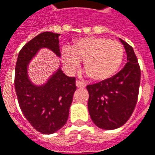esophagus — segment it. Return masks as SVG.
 Returning <instances> with one entry per match:
<instances>
[{
	"label": "esophagus",
	"instance_id": "esophagus-1",
	"mask_svg": "<svg viewBox=\"0 0 155 155\" xmlns=\"http://www.w3.org/2000/svg\"><path fill=\"white\" fill-rule=\"evenodd\" d=\"M75 85H76V86H77L78 88H84V87H86V86L84 82L79 81H77L75 82Z\"/></svg>",
	"mask_w": 155,
	"mask_h": 155
}]
</instances>
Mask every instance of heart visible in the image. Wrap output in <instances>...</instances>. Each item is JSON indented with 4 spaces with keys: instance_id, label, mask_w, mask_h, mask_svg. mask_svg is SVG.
I'll list each match as a JSON object with an SVG mask.
<instances>
[{
    "instance_id": "b5f03b06",
    "label": "heart",
    "mask_w": 155,
    "mask_h": 155,
    "mask_svg": "<svg viewBox=\"0 0 155 155\" xmlns=\"http://www.w3.org/2000/svg\"><path fill=\"white\" fill-rule=\"evenodd\" d=\"M124 48L120 42L104 37H83L75 40L69 48L62 51L65 68L74 71L83 61V67L93 81L112 77L121 65Z\"/></svg>"
}]
</instances>
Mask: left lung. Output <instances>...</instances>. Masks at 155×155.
I'll return each mask as SVG.
<instances>
[{"mask_svg": "<svg viewBox=\"0 0 155 155\" xmlns=\"http://www.w3.org/2000/svg\"><path fill=\"white\" fill-rule=\"evenodd\" d=\"M127 55L125 67L108 80L88 85V110L97 127L114 130L122 126L133 113L137 102L141 70L133 48L120 39Z\"/></svg>", "mask_w": 155, "mask_h": 155, "instance_id": "left-lung-1", "label": "left lung"}]
</instances>
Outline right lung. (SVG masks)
Returning <instances> with one entry per match:
<instances>
[{
	"instance_id": "add662e5",
	"label": "right lung",
	"mask_w": 155,
	"mask_h": 155,
	"mask_svg": "<svg viewBox=\"0 0 155 155\" xmlns=\"http://www.w3.org/2000/svg\"><path fill=\"white\" fill-rule=\"evenodd\" d=\"M59 35L39 34L20 50L16 63L14 85L19 107L30 125L42 134H52L66 124L76 90L75 78L67 76L60 67L41 86L29 79V62L40 49L47 48L58 58L61 56Z\"/></svg>"
}]
</instances>
